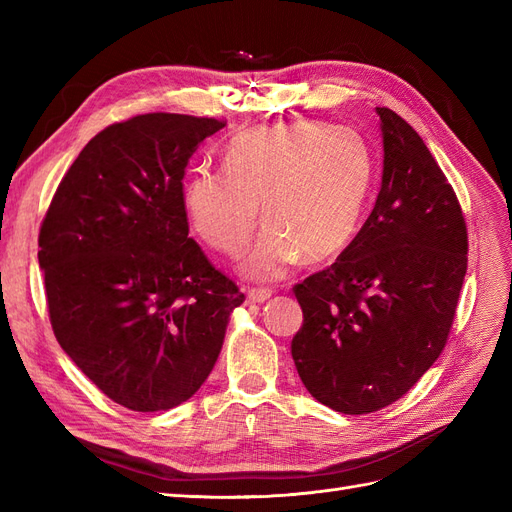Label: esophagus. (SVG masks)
I'll list each match as a JSON object with an SVG mask.
<instances>
[{
    "mask_svg": "<svg viewBox=\"0 0 512 512\" xmlns=\"http://www.w3.org/2000/svg\"><path fill=\"white\" fill-rule=\"evenodd\" d=\"M273 294L271 288H252L247 290V303H265Z\"/></svg>",
    "mask_w": 512,
    "mask_h": 512,
    "instance_id": "esophagus-1",
    "label": "esophagus"
}]
</instances>
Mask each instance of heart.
Returning a JSON list of instances; mask_svg holds the SVG:
<instances>
[{
  "mask_svg": "<svg viewBox=\"0 0 512 512\" xmlns=\"http://www.w3.org/2000/svg\"><path fill=\"white\" fill-rule=\"evenodd\" d=\"M224 173L198 168L183 185V209L196 237L239 256L252 280H277L305 254L329 260L354 239L376 181V156L352 128L292 121L243 132L222 156Z\"/></svg>",
  "mask_w": 512,
  "mask_h": 512,
  "instance_id": "b5f03b06",
  "label": "heart"
}]
</instances>
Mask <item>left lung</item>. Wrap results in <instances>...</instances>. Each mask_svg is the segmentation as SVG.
Masks as SVG:
<instances>
[{
	"mask_svg": "<svg viewBox=\"0 0 512 512\" xmlns=\"http://www.w3.org/2000/svg\"><path fill=\"white\" fill-rule=\"evenodd\" d=\"M384 173L374 211L331 267L294 284L303 324L292 359L305 389L342 414L404 397L451 335L468 228L423 138L386 106Z\"/></svg>",
	"mask_w": 512,
	"mask_h": 512,
	"instance_id": "obj_1",
	"label": "left lung"
}]
</instances>
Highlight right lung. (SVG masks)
I'll return each instance as SVG.
<instances>
[{"instance_id":"1","label":"right lung","mask_w":512,"mask_h":512,"mask_svg":"<svg viewBox=\"0 0 512 512\" xmlns=\"http://www.w3.org/2000/svg\"><path fill=\"white\" fill-rule=\"evenodd\" d=\"M224 119L147 113L98 132L38 235L59 346L115 404L170 410L207 380L245 301L188 237L185 166Z\"/></svg>"}]
</instances>
